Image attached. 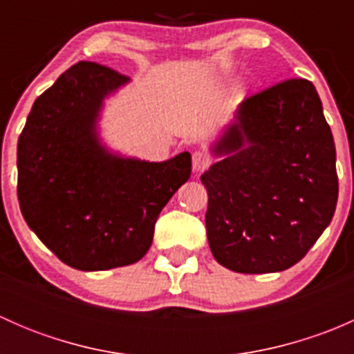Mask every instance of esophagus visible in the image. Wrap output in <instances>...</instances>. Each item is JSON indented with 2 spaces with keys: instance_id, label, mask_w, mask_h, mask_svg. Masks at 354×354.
<instances>
[{
  "instance_id": "1",
  "label": "esophagus",
  "mask_w": 354,
  "mask_h": 354,
  "mask_svg": "<svg viewBox=\"0 0 354 354\" xmlns=\"http://www.w3.org/2000/svg\"><path fill=\"white\" fill-rule=\"evenodd\" d=\"M209 164H210L209 156L203 154V152H200V151L194 152V156H192V167H194L195 173H200V171L207 169V167H209Z\"/></svg>"
}]
</instances>
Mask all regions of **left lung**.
Returning <instances> with one entry per match:
<instances>
[{"mask_svg":"<svg viewBox=\"0 0 354 354\" xmlns=\"http://www.w3.org/2000/svg\"><path fill=\"white\" fill-rule=\"evenodd\" d=\"M200 176L214 259L241 274L286 270L329 226L337 203L335 145L312 82L292 78L238 106Z\"/></svg>","mask_w":354,"mask_h":354,"instance_id":"8db88e82","label":"left lung"}]
</instances>
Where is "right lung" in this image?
<instances>
[{
    "label": "right lung",
    "instance_id": "add662e5",
    "mask_svg": "<svg viewBox=\"0 0 354 354\" xmlns=\"http://www.w3.org/2000/svg\"><path fill=\"white\" fill-rule=\"evenodd\" d=\"M130 78L80 62L35 99L17 151L25 223L62 262L94 272L138 262L160 210L192 174L190 152L151 162L101 137L106 99Z\"/></svg>",
    "mask_w": 354,
    "mask_h": 354
}]
</instances>
